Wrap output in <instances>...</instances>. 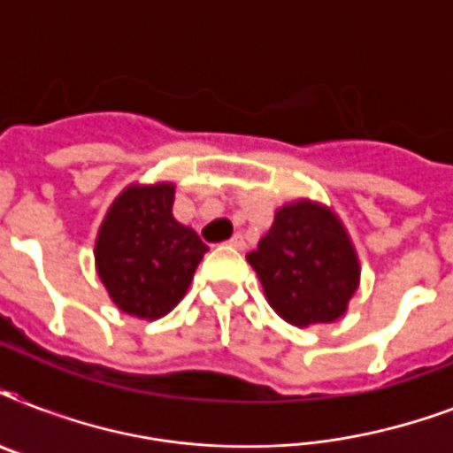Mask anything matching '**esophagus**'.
Returning <instances> with one entry per match:
<instances>
[{
    "instance_id": "obj_1",
    "label": "esophagus",
    "mask_w": 453,
    "mask_h": 453,
    "mask_svg": "<svg viewBox=\"0 0 453 453\" xmlns=\"http://www.w3.org/2000/svg\"><path fill=\"white\" fill-rule=\"evenodd\" d=\"M227 244H230V247H233V249H237V251H242V249L247 247V244H244V237H242V234H233V237L227 240Z\"/></svg>"
}]
</instances>
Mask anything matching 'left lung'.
I'll return each mask as SVG.
<instances>
[{"mask_svg": "<svg viewBox=\"0 0 453 453\" xmlns=\"http://www.w3.org/2000/svg\"><path fill=\"white\" fill-rule=\"evenodd\" d=\"M247 261L277 315L296 326L338 319L359 284L357 256L341 220L305 199L275 213Z\"/></svg>", "mask_w": 453, "mask_h": 453, "instance_id": "left-lung-1", "label": "left lung"}]
</instances>
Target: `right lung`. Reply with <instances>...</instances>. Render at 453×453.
Segmentation results:
<instances>
[{
    "mask_svg": "<svg viewBox=\"0 0 453 453\" xmlns=\"http://www.w3.org/2000/svg\"><path fill=\"white\" fill-rule=\"evenodd\" d=\"M173 185H131L110 206L96 240V268L124 312L159 319L190 287L209 251L173 213Z\"/></svg>",
    "mask_w": 453,
    "mask_h": 453,
    "instance_id": "obj_1",
    "label": "right lung"
}]
</instances>
